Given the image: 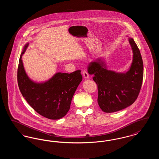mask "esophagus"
Here are the masks:
<instances>
[{
	"label": "esophagus",
	"instance_id": "obj_1",
	"mask_svg": "<svg viewBox=\"0 0 159 159\" xmlns=\"http://www.w3.org/2000/svg\"><path fill=\"white\" fill-rule=\"evenodd\" d=\"M82 74H83V77L85 79H88L89 77V73L86 71H83Z\"/></svg>",
	"mask_w": 159,
	"mask_h": 159
}]
</instances>
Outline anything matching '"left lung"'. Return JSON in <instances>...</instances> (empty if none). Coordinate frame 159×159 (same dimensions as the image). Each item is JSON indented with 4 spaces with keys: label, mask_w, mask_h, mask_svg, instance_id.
<instances>
[{
    "label": "left lung",
    "mask_w": 159,
    "mask_h": 159,
    "mask_svg": "<svg viewBox=\"0 0 159 159\" xmlns=\"http://www.w3.org/2000/svg\"><path fill=\"white\" fill-rule=\"evenodd\" d=\"M133 60L127 71L118 73L108 70L106 61L98 58L89 64L88 71L93 75L98 86V103L105 113H114L126 108L136 100L142 86L143 62L135 41L129 38Z\"/></svg>",
    "instance_id": "8db88e82"
}]
</instances>
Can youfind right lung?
<instances>
[{
    "label": "right lung",
    "instance_id": "obj_1",
    "mask_svg": "<svg viewBox=\"0 0 159 159\" xmlns=\"http://www.w3.org/2000/svg\"><path fill=\"white\" fill-rule=\"evenodd\" d=\"M29 43L23 48L17 72L18 87L28 104L39 114L52 120L64 117L79 84L82 80L80 70L71 73H55L44 82L33 81L27 76L21 60Z\"/></svg>",
    "mask_w": 159,
    "mask_h": 159
}]
</instances>
